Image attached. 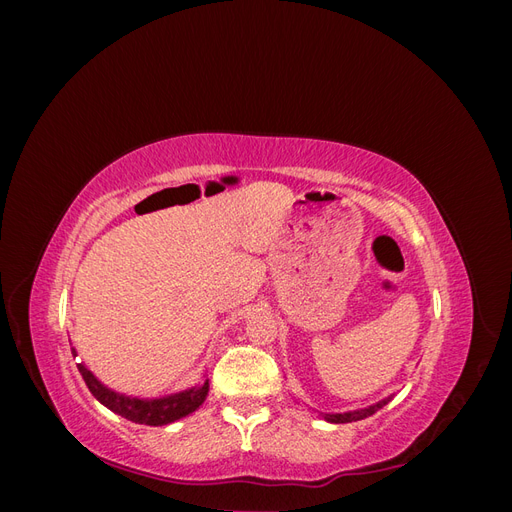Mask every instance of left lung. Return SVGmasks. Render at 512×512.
<instances>
[{
    "mask_svg": "<svg viewBox=\"0 0 512 512\" xmlns=\"http://www.w3.org/2000/svg\"><path fill=\"white\" fill-rule=\"evenodd\" d=\"M393 399V395H389L386 399L378 401V404L374 406H367V408H361V410H350V412H344V414H322L324 421L329 423H352V421H363V418L376 414L380 408H384L389 401Z\"/></svg>",
    "mask_w": 512,
    "mask_h": 512,
    "instance_id": "obj_1",
    "label": "left lung"
}]
</instances>
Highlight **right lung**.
<instances>
[{"label": "right lung", "instance_id": "add662e5", "mask_svg": "<svg viewBox=\"0 0 512 512\" xmlns=\"http://www.w3.org/2000/svg\"><path fill=\"white\" fill-rule=\"evenodd\" d=\"M72 354L76 356L74 348H72ZM79 371L87 384V389L102 406L138 425L160 427V425L175 423L179 418L188 416L203 406V401L207 399V393H209V380H205L203 384L192 386V389H185L181 393H173L158 399H138V397L111 391L94 374H91L83 363H79Z\"/></svg>", "mask_w": 512, "mask_h": 512}]
</instances>
